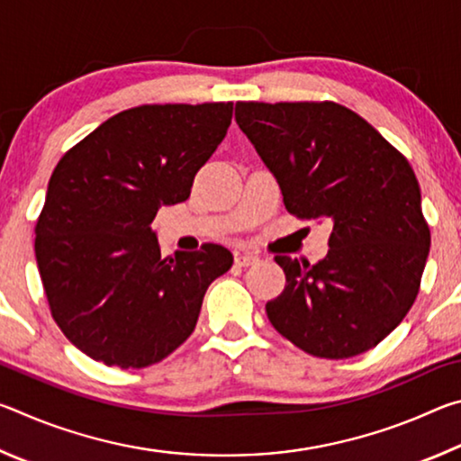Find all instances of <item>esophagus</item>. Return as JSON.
Masks as SVG:
<instances>
[{
  "label": "esophagus",
  "instance_id": "34e87169",
  "mask_svg": "<svg viewBox=\"0 0 461 461\" xmlns=\"http://www.w3.org/2000/svg\"><path fill=\"white\" fill-rule=\"evenodd\" d=\"M258 262V256L249 254V252H238L236 254V264L238 267H252V264Z\"/></svg>",
  "mask_w": 461,
  "mask_h": 461
}]
</instances>
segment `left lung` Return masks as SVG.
<instances>
[{"label":"left lung","instance_id":"obj_1","mask_svg":"<svg viewBox=\"0 0 461 461\" xmlns=\"http://www.w3.org/2000/svg\"><path fill=\"white\" fill-rule=\"evenodd\" d=\"M236 120L286 212L333 225L330 252L313 267L275 256L286 285L267 303L270 323L327 360L376 348L415 303L431 244L409 160L335 101H238Z\"/></svg>","mask_w":461,"mask_h":461}]
</instances>
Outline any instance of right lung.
I'll use <instances>...</instances> for the list:
<instances>
[{
	"instance_id": "1",
	"label": "right lung",
	"mask_w": 461,
	"mask_h": 461,
	"mask_svg": "<svg viewBox=\"0 0 461 461\" xmlns=\"http://www.w3.org/2000/svg\"><path fill=\"white\" fill-rule=\"evenodd\" d=\"M231 101L154 104L101 123L54 167L34 252L50 315L91 360L146 368L193 333L233 256L220 244L160 256L152 220L189 199L228 134Z\"/></svg>"
}]
</instances>
